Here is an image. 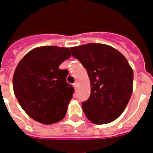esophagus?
I'll use <instances>...</instances> for the list:
<instances>
[{"instance_id":"obj_1","label":"esophagus","mask_w":153,"mask_h":153,"mask_svg":"<svg viewBox=\"0 0 153 153\" xmlns=\"http://www.w3.org/2000/svg\"><path fill=\"white\" fill-rule=\"evenodd\" d=\"M73 86H74V88L75 89H77V86H78V84H77V82H74V83H73Z\"/></svg>"}]
</instances>
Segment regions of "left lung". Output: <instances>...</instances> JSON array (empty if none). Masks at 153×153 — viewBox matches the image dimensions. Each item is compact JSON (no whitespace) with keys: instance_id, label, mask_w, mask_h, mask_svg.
<instances>
[{"instance_id":"1","label":"left lung","mask_w":153,"mask_h":153,"mask_svg":"<svg viewBox=\"0 0 153 153\" xmlns=\"http://www.w3.org/2000/svg\"><path fill=\"white\" fill-rule=\"evenodd\" d=\"M71 55L86 69L91 93L82 103L89 121L106 124L116 120L128 104L133 91L134 72L127 59L113 47L89 43L71 47Z\"/></svg>"}]
</instances>
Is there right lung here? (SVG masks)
<instances>
[{
  "label": "right lung",
  "instance_id": "1",
  "mask_svg": "<svg viewBox=\"0 0 153 153\" xmlns=\"http://www.w3.org/2000/svg\"><path fill=\"white\" fill-rule=\"evenodd\" d=\"M64 47L42 46L30 51L13 75V90L19 105L33 120L53 124L64 118L74 87L67 82V69L59 65L70 58Z\"/></svg>",
  "mask_w": 153,
  "mask_h": 153
}]
</instances>
